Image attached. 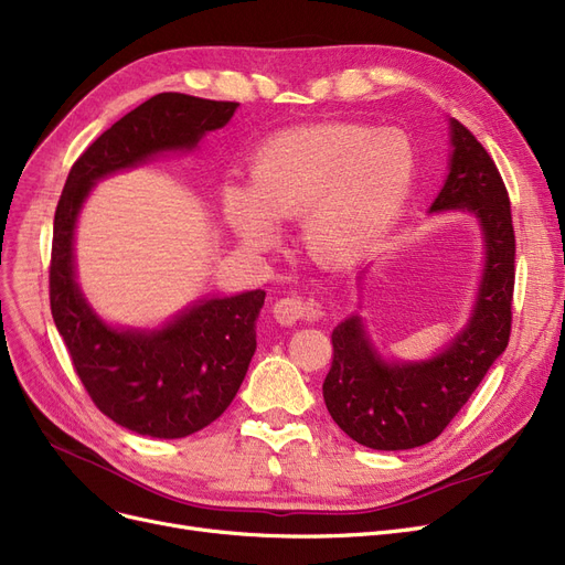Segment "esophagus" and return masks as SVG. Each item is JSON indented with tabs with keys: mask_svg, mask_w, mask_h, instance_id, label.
<instances>
[{
	"mask_svg": "<svg viewBox=\"0 0 565 565\" xmlns=\"http://www.w3.org/2000/svg\"><path fill=\"white\" fill-rule=\"evenodd\" d=\"M273 311L281 326L316 323L323 318V305L313 298H302V296H286L277 300Z\"/></svg>",
	"mask_w": 565,
	"mask_h": 565,
	"instance_id": "esophagus-1",
	"label": "esophagus"
}]
</instances>
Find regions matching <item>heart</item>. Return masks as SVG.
Returning <instances> with one entry per match:
<instances>
[{
    "label": "heart",
    "instance_id": "1",
    "mask_svg": "<svg viewBox=\"0 0 565 565\" xmlns=\"http://www.w3.org/2000/svg\"><path fill=\"white\" fill-rule=\"evenodd\" d=\"M418 170L402 129L351 121L275 134L249 161L247 189H224V216L252 249L273 244L269 218L300 222L302 247L321 263L347 265L397 222Z\"/></svg>",
    "mask_w": 565,
    "mask_h": 565
}]
</instances>
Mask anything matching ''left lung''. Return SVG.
I'll return each instance as SVG.
<instances>
[{
	"mask_svg": "<svg viewBox=\"0 0 565 565\" xmlns=\"http://www.w3.org/2000/svg\"><path fill=\"white\" fill-rule=\"evenodd\" d=\"M450 175L431 212L469 210L480 218L487 265L471 323L444 353L420 364L383 362L358 316L332 330L326 406L343 431L374 450H408L434 440L469 402L510 339L514 228L508 189L478 138L457 119H450Z\"/></svg>",
	"mask_w": 565,
	"mask_h": 565,
	"instance_id": "8db88e82",
	"label": "left lung"
}]
</instances>
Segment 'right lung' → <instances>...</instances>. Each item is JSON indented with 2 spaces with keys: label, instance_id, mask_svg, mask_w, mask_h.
I'll return each instance as SVG.
<instances>
[{
  "label": "right lung",
  "instance_id": "right-lung-1",
  "mask_svg": "<svg viewBox=\"0 0 565 565\" xmlns=\"http://www.w3.org/2000/svg\"><path fill=\"white\" fill-rule=\"evenodd\" d=\"M237 106L178 92L152 96L76 159L55 210V326L94 406L142 436L184 438L231 406L256 351L265 290L205 300L157 332H119L96 318L73 279V226L96 180L166 150H191L203 134L222 129Z\"/></svg>",
  "mask_w": 565,
  "mask_h": 565
}]
</instances>
